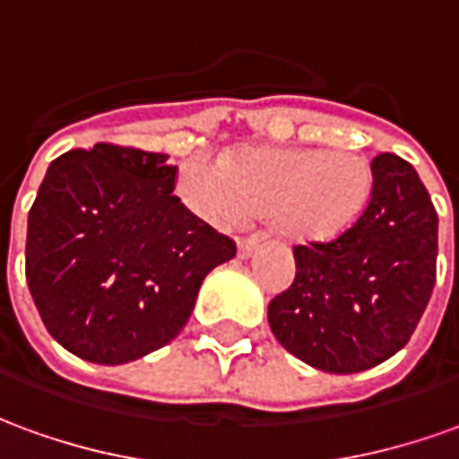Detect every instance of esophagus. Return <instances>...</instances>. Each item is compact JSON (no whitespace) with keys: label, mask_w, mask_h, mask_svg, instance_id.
I'll return each mask as SVG.
<instances>
[{"label":"esophagus","mask_w":459,"mask_h":459,"mask_svg":"<svg viewBox=\"0 0 459 459\" xmlns=\"http://www.w3.org/2000/svg\"><path fill=\"white\" fill-rule=\"evenodd\" d=\"M257 247H260L257 239H239V242H237V255H239L242 260H247V257H252V255L257 252Z\"/></svg>","instance_id":"34e87169"}]
</instances>
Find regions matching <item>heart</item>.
I'll return each instance as SVG.
<instances>
[{
	"label": "heart",
	"instance_id": "heart-1",
	"mask_svg": "<svg viewBox=\"0 0 459 459\" xmlns=\"http://www.w3.org/2000/svg\"><path fill=\"white\" fill-rule=\"evenodd\" d=\"M177 192L210 224L267 217L290 245H327L347 232L372 192V167L352 150L239 147L227 162L192 157L179 164Z\"/></svg>",
	"mask_w": 459,
	"mask_h": 459
}]
</instances>
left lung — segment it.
Instances as JSON below:
<instances>
[{"label":"left lung","instance_id":"8db88e82","mask_svg":"<svg viewBox=\"0 0 459 459\" xmlns=\"http://www.w3.org/2000/svg\"><path fill=\"white\" fill-rule=\"evenodd\" d=\"M355 224L297 245L295 282L267 307L272 334L312 368L352 375L410 342L435 287L437 212L415 167L382 152Z\"/></svg>","mask_w":459,"mask_h":459}]
</instances>
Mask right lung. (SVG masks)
<instances>
[{
    "label": "right lung",
    "instance_id": "add662e5",
    "mask_svg": "<svg viewBox=\"0 0 459 459\" xmlns=\"http://www.w3.org/2000/svg\"><path fill=\"white\" fill-rule=\"evenodd\" d=\"M167 154L100 142L49 164L27 222V284L72 355L125 365L172 342L235 242L175 197Z\"/></svg>",
    "mask_w": 459,
    "mask_h": 459
}]
</instances>
